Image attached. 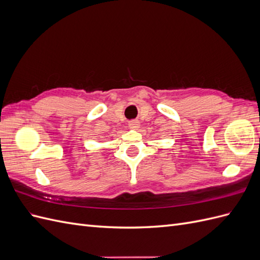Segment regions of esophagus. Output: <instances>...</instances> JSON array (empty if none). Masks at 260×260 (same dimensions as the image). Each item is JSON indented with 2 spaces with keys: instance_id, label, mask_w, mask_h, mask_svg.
Segmentation results:
<instances>
[{
  "instance_id": "1",
  "label": "esophagus",
  "mask_w": 260,
  "mask_h": 260,
  "mask_svg": "<svg viewBox=\"0 0 260 260\" xmlns=\"http://www.w3.org/2000/svg\"><path fill=\"white\" fill-rule=\"evenodd\" d=\"M140 127V121L139 120H130L129 121V128L130 129H138Z\"/></svg>"
}]
</instances>
